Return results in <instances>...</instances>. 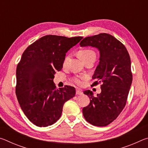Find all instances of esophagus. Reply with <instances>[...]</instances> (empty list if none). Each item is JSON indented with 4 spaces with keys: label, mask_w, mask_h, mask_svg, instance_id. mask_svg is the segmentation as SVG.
<instances>
[{
    "label": "esophagus",
    "mask_w": 148,
    "mask_h": 148,
    "mask_svg": "<svg viewBox=\"0 0 148 148\" xmlns=\"http://www.w3.org/2000/svg\"><path fill=\"white\" fill-rule=\"evenodd\" d=\"M82 94H83V92H82L81 90H79V89H77L76 90V95H82Z\"/></svg>",
    "instance_id": "obj_1"
}]
</instances>
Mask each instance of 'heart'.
<instances>
[{
	"label": "heart",
	"instance_id": "b5f03b06",
	"mask_svg": "<svg viewBox=\"0 0 148 148\" xmlns=\"http://www.w3.org/2000/svg\"><path fill=\"white\" fill-rule=\"evenodd\" d=\"M78 56L82 59V61L84 62L89 61V60H95L96 59V53L91 49L86 48V49H80L78 51ZM70 57H71V55L67 54L66 56L64 57V61H63V66H65L68 63V61H69ZM82 79L83 77H74L72 78V81H73L75 84L77 85H82Z\"/></svg>",
	"mask_w": 148,
	"mask_h": 148
}]
</instances>
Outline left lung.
<instances>
[{
	"mask_svg": "<svg viewBox=\"0 0 148 148\" xmlns=\"http://www.w3.org/2000/svg\"><path fill=\"white\" fill-rule=\"evenodd\" d=\"M79 45L95 47L100 51V62L92 76V86L101 84V92L95 97L90 90L84 92L90 99L89 104L83 108L84 116L95 126H106L126 105L132 81L131 58L124 45L107 33L86 37Z\"/></svg>",
	"mask_w": 148,
	"mask_h": 148,
	"instance_id": "1",
	"label": "left lung"
}]
</instances>
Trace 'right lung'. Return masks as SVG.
<instances>
[{
    "instance_id": "1",
    "label": "right lung",
    "mask_w": 148,
    "mask_h": 148,
    "mask_svg": "<svg viewBox=\"0 0 148 148\" xmlns=\"http://www.w3.org/2000/svg\"><path fill=\"white\" fill-rule=\"evenodd\" d=\"M83 38L46 35L25 50L16 69V93L24 114L38 127L55 123L64 104L76 95L74 87L57 89L54 74L61 71L66 53Z\"/></svg>"
}]
</instances>
